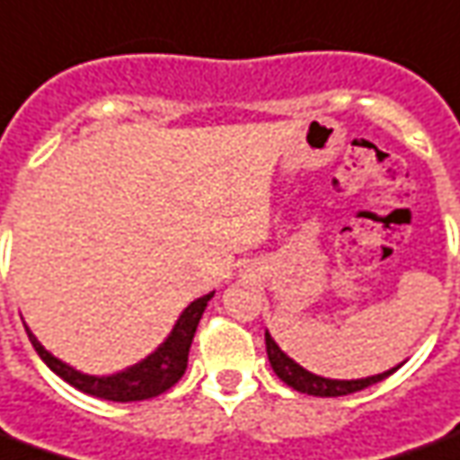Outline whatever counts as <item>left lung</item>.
<instances>
[{"label": "left lung", "instance_id": "left-lung-1", "mask_svg": "<svg viewBox=\"0 0 460 460\" xmlns=\"http://www.w3.org/2000/svg\"><path fill=\"white\" fill-rule=\"evenodd\" d=\"M265 348H268V358H270V366L275 370V376L283 383H288L290 388H296L300 394L308 395H321V398H338V395L356 394V391H363L373 383L388 378L395 368L385 370V373H378V376H370V378H360V381H332V378H323V376H315L310 370L300 368L296 360L285 356L283 350L278 348V343L270 338V332H265Z\"/></svg>", "mask_w": 460, "mask_h": 460}]
</instances>
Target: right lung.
Here are the masks:
<instances>
[{
    "instance_id": "right-lung-1",
    "label": "right lung",
    "mask_w": 460,
    "mask_h": 460,
    "mask_svg": "<svg viewBox=\"0 0 460 460\" xmlns=\"http://www.w3.org/2000/svg\"><path fill=\"white\" fill-rule=\"evenodd\" d=\"M210 296L198 297L195 303H190L185 313L180 315V321L170 332V338L164 341L152 356H147L142 363L132 366V368L115 373V376H107V378H97V376H84L79 370L69 368L62 360H57L55 356H49L42 348V343L27 331L30 335L34 350L40 353L44 363L55 370L57 376L66 381L69 385H75L82 394L97 395L104 401H117V403H128V401H145V398H155V395L164 394L167 388H172L182 373L188 368V353L195 331H198V323L202 318V313L208 308V300Z\"/></svg>"
}]
</instances>
